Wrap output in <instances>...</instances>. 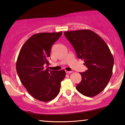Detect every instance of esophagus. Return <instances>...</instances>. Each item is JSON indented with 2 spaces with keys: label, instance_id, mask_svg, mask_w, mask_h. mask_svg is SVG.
<instances>
[{
  "label": "esophagus",
  "instance_id": "1",
  "mask_svg": "<svg viewBox=\"0 0 125 125\" xmlns=\"http://www.w3.org/2000/svg\"><path fill=\"white\" fill-rule=\"evenodd\" d=\"M73 71H66V73H68V74H69V73H73Z\"/></svg>",
  "mask_w": 125,
  "mask_h": 125
}]
</instances>
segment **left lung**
Listing matches in <instances>:
<instances>
[{
    "label": "left lung",
    "instance_id": "obj_1",
    "mask_svg": "<svg viewBox=\"0 0 125 125\" xmlns=\"http://www.w3.org/2000/svg\"><path fill=\"white\" fill-rule=\"evenodd\" d=\"M64 36L71 43L78 58L88 70L80 73L82 81L76 88L81 94L94 97L102 92L112 75L114 58L105 41L92 31H67Z\"/></svg>",
    "mask_w": 125,
    "mask_h": 125
}]
</instances>
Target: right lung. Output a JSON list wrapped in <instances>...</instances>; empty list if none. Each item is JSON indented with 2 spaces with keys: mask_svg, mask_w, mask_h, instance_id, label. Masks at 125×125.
Listing matches in <instances>:
<instances>
[{
  "mask_svg": "<svg viewBox=\"0 0 125 125\" xmlns=\"http://www.w3.org/2000/svg\"><path fill=\"white\" fill-rule=\"evenodd\" d=\"M62 34L40 33L31 36L22 46L16 62V71L21 82L36 99L47 102L57 97L61 83L64 79V70L45 69L52 45Z\"/></svg>",
  "mask_w": 125,
  "mask_h": 125,
  "instance_id": "1",
  "label": "right lung"
}]
</instances>
